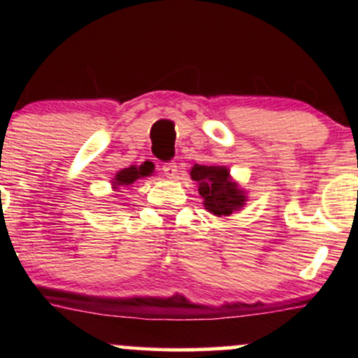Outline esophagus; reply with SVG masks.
<instances>
[{
	"mask_svg": "<svg viewBox=\"0 0 358 358\" xmlns=\"http://www.w3.org/2000/svg\"><path fill=\"white\" fill-rule=\"evenodd\" d=\"M163 171H165V175H166L170 180H176V178H178V165H176L175 162L166 163V165H163Z\"/></svg>",
	"mask_w": 358,
	"mask_h": 358,
	"instance_id": "esophagus-1",
	"label": "esophagus"
}]
</instances>
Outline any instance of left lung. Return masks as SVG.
Instances as JSON below:
<instances>
[{"label":"left lung","instance_id":"8db88e82","mask_svg":"<svg viewBox=\"0 0 358 358\" xmlns=\"http://www.w3.org/2000/svg\"><path fill=\"white\" fill-rule=\"evenodd\" d=\"M190 178L199 185L205 210L215 217H231L248 202V193L231 176L224 165H193Z\"/></svg>","mask_w":358,"mask_h":358}]
</instances>
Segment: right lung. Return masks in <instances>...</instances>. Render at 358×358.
Returning a JSON list of instances; mask_svg holds the SVG:
<instances>
[{
  "mask_svg": "<svg viewBox=\"0 0 358 358\" xmlns=\"http://www.w3.org/2000/svg\"><path fill=\"white\" fill-rule=\"evenodd\" d=\"M155 173V165L151 162H145L143 165H131L129 168H124V170L117 171L116 176L110 180L113 183L114 192L121 190V187H129L138 180L146 178V176H151Z\"/></svg>",
  "mask_w": 358,
  "mask_h": 358,
  "instance_id": "right-lung-1",
  "label": "right lung"
}]
</instances>
